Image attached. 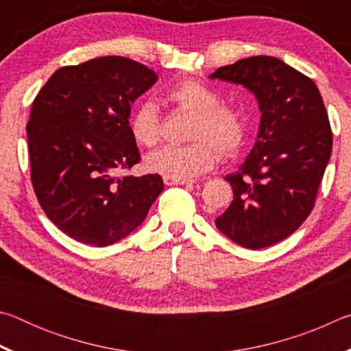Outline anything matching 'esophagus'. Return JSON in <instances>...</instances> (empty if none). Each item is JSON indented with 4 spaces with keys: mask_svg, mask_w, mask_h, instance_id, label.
Wrapping results in <instances>:
<instances>
[{
    "mask_svg": "<svg viewBox=\"0 0 351 351\" xmlns=\"http://www.w3.org/2000/svg\"><path fill=\"white\" fill-rule=\"evenodd\" d=\"M164 182L167 186H193V180H169V178H164Z\"/></svg>",
    "mask_w": 351,
    "mask_h": 351,
    "instance_id": "obj_1",
    "label": "esophagus"
}]
</instances>
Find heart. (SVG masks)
<instances>
[{"instance_id": "obj_1", "label": "heart", "mask_w": 351, "mask_h": 351, "mask_svg": "<svg viewBox=\"0 0 351 351\" xmlns=\"http://www.w3.org/2000/svg\"><path fill=\"white\" fill-rule=\"evenodd\" d=\"M165 100L193 114L187 145H167L148 154L145 165L152 173L169 180H192L210 170L218 152L232 158L246 141L247 121L240 106L219 102V94L198 80H182L165 93ZM130 132L142 147L161 141V121L156 105L142 102L130 117Z\"/></svg>"}]
</instances>
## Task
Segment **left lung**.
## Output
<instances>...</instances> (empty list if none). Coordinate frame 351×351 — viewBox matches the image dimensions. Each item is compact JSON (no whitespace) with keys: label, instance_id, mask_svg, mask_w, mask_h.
<instances>
[{"label":"left lung","instance_id":"8db88e82","mask_svg":"<svg viewBox=\"0 0 351 351\" xmlns=\"http://www.w3.org/2000/svg\"><path fill=\"white\" fill-rule=\"evenodd\" d=\"M209 77L247 88L261 111L257 142L239 171L226 176L234 199L215 224L243 247L272 246L310 215L330 161L322 96L310 77L268 56L243 58Z\"/></svg>","mask_w":351,"mask_h":351}]
</instances>
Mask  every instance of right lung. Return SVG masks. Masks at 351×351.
<instances>
[{
  "instance_id": "right-lung-1",
  "label": "right lung",
  "mask_w": 351,
  "mask_h": 351,
  "mask_svg": "<svg viewBox=\"0 0 351 351\" xmlns=\"http://www.w3.org/2000/svg\"><path fill=\"white\" fill-rule=\"evenodd\" d=\"M158 75L108 56L57 69L35 97L26 132L34 192L71 239L104 247L144 221L164 190L159 175L117 176L141 161L132 104Z\"/></svg>"
}]
</instances>
